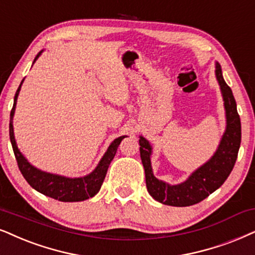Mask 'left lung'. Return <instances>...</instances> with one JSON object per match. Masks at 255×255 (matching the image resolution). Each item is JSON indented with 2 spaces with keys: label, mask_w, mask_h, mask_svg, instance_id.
<instances>
[{
  "label": "left lung",
  "mask_w": 255,
  "mask_h": 255,
  "mask_svg": "<svg viewBox=\"0 0 255 255\" xmlns=\"http://www.w3.org/2000/svg\"><path fill=\"white\" fill-rule=\"evenodd\" d=\"M215 76L220 86L225 111L226 130L214 155L201 167L194 170L189 178L179 185H169L156 179L150 163L151 146L143 136H140V156L146 174V186L149 194L163 205L186 207L202 201L217 191L226 181L238 157L241 142V122L237 111V102L232 89L222 77L221 66L215 62Z\"/></svg>",
  "instance_id": "obj_1"
}]
</instances>
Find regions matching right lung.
Wrapping results in <instances>:
<instances>
[{"mask_svg": "<svg viewBox=\"0 0 255 255\" xmlns=\"http://www.w3.org/2000/svg\"><path fill=\"white\" fill-rule=\"evenodd\" d=\"M41 50L35 57L34 62L38 59L41 55ZM33 62V63H34ZM23 83L22 80L20 87L16 90V94L14 98V106L10 112V124H9V136H10V142L12 146V150H14L16 161H17L18 168H20L23 178L27 180V182L36 189L37 192L42 193L43 195L49 196L59 201L63 202H76V201H83L89 198H93L101 188L102 182L106 178L107 174L108 167L111 165L112 160L114 159L115 154H117L118 147L120 142L126 136H120L115 138L108 147L107 151L102 159L100 160L99 165L96 168L93 170L88 175L82 176V178H67V176L57 175V174H51L47 172H42L41 169H37L36 167L31 165L29 161L23 156L18 149L17 144H16L15 136H14V127H12V118H14L16 102H17L18 93L21 90V86Z\"/></svg>", "mask_w": 255, "mask_h": 255, "instance_id": "obj_1", "label": "right lung"}]
</instances>
